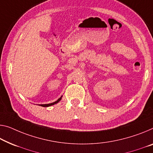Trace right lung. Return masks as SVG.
Instances as JSON below:
<instances>
[{
  "label": "right lung",
  "mask_w": 153,
  "mask_h": 153,
  "mask_svg": "<svg viewBox=\"0 0 153 153\" xmlns=\"http://www.w3.org/2000/svg\"><path fill=\"white\" fill-rule=\"evenodd\" d=\"M62 96H61V97L59 98V99L57 100H56L55 102H52V103H49V104H42V105H40V106H42V107H50V106H52V105H54L55 104H57V102H59V101L62 100Z\"/></svg>",
  "instance_id": "add662e5"
}]
</instances>
